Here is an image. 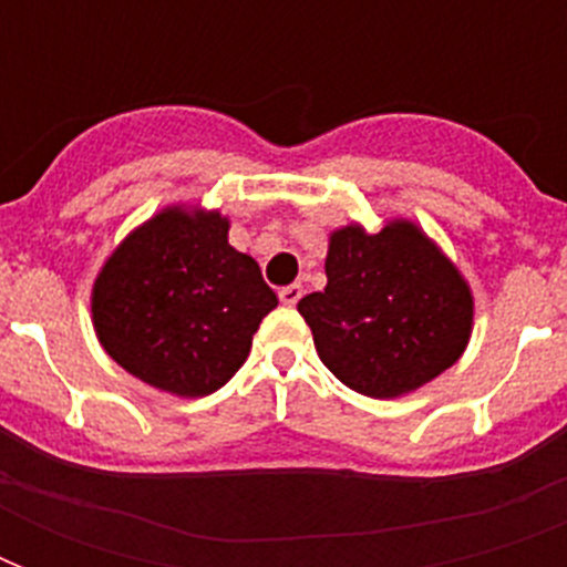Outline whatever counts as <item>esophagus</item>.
I'll use <instances>...</instances> for the list:
<instances>
[{
	"mask_svg": "<svg viewBox=\"0 0 567 567\" xmlns=\"http://www.w3.org/2000/svg\"><path fill=\"white\" fill-rule=\"evenodd\" d=\"M302 297V285H285L282 291H279V300H282V306H297Z\"/></svg>",
	"mask_w": 567,
	"mask_h": 567,
	"instance_id": "34e87169",
	"label": "esophagus"
}]
</instances>
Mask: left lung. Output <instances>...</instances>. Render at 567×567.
<instances>
[{
    "label": "left lung",
    "instance_id": "obj_1",
    "mask_svg": "<svg viewBox=\"0 0 567 567\" xmlns=\"http://www.w3.org/2000/svg\"><path fill=\"white\" fill-rule=\"evenodd\" d=\"M320 362L347 388L396 396L456 362L474 300L458 270L412 223L377 235L347 226L329 240L327 288L297 302Z\"/></svg>",
    "mask_w": 567,
    "mask_h": 567
}]
</instances>
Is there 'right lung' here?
Returning a JSON list of instances; mask_svg holds the SVG:
<instances>
[{
  "label": "right lung",
  "mask_w": 567,
  "mask_h": 567,
  "mask_svg": "<svg viewBox=\"0 0 567 567\" xmlns=\"http://www.w3.org/2000/svg\"><path fill=\"white\" fill-rule=\"evenodd\" d=\"M220 214L167 208L132 231L93 285L105 353L171 394L217 391L249 353L276 293L249 256L229 247Z\"/></svg>",
  "instance_id": "1"
}]
</instances>
